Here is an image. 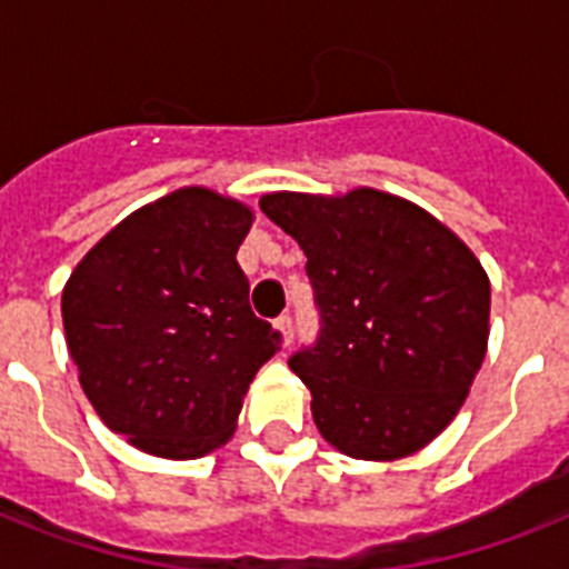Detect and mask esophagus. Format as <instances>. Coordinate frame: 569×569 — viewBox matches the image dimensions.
I'll return each mask as SVG.
<instances>
[{
	"label": "esophagus",
	"mask_w": 569,
	"mask_h": 569,
	"mask_svg": "<svg viewBox=\"0 0 569 569\" xmlns=\"http://www.w3.org/2000/svg\"><path fill=\"white\" fill-rule=\"evenodd\" d=\"M277 333H280V346L289 348V342H292V319L289 316H280V319L274 321Z\"/></svg>",
	"instance_id": "obj_1"
}]
</instances>
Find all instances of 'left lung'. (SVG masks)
<instances>
[{"mask_svg":"<svg viewBox=\"0 0 569 569\" xmlns=\"http://www.w3.org/2000/svg\"><path fill=\"white\" fill-rule=\"evenodd\" d=\"M262 212L301 244L319 342L289 360L312 422L357 460H401L458 416L485 363L490 277L422 206L378 189L271 191Z\"/></svg>","mask_w":569,"mask_h":569,"instance_id":"8db88e82","label":"left lung"}]
</instances>
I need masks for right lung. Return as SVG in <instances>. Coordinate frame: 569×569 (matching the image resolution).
Returning <instances> with one entry per match:
<instances>
[{"label":"right lung","mask_w":569,"mask_h":569,"mask_svg":"<svg viewBox=\"0 0 569 569\" xmlns=\"http://www.w3.org/2000/svg\"><path fill=\"white\" fill-rule=\"evenodd\" d=\"M253 209L186 186L127 214L61 292L67 351L102 422L156 458L221 449L280 333L236 262Z\"/></svg>","instance_id":"1"}]
</instances>
